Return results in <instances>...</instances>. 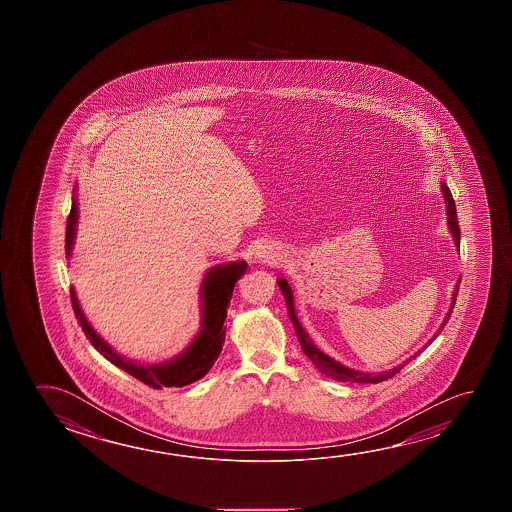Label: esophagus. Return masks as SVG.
I'll list each match as a JSON object with an SVG mask.
<instances>
[{"label":"esophagus","instance_id":"1","mask_svg":"<svg viewBox=\"0 0 512 512\" xmlns=\"http://www.w3.org/2000/svg\"><path fill=\"white\" fill-rule=\"evenodd\" d=\"M257 257H259L262 262H273V260L278 259V253L273 252L271 248H260L259 253H257Z\"/></svg>","mask_w":512,"mask_h":512}]
</instances>
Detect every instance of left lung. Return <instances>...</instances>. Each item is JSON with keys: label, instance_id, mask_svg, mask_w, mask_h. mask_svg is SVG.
<instances>
[{"label": "left lung", "instance_id": "left-lung-1", "mask_svg": "<svg viewBox=\"0 0 512 512\" xmlns=\"http://www.w3.org/2000/svg\"><path fill=\"white\" fill-rule=\"evenodd\" d=\"M443 193L444 200L448 203V227L452 230L453 239H455V244L459 246L461 244V228H459V219H457V209H455V202H453L452 193H450V189H448V185L443 184ZM278 287H280V291L284 294L285 303H287V310H289V318L293 321L294 330H296V336H298V341L302 344V350L307 357H309L310 362L316 366V368L323 373V375H327V377L334 378V380H339V382H357V384H378V382H384L387 378L393 377L396 375L400 369L407 364H400L398 368L391 369V371H382V373H362V371H355V369L346 368L343 364H339V362L334 361V359H330L328 355H325L323 352H319L318 348L312 344L310 341V337L307 336V332L303 330L302 325H300V321L296 318V312H294V303H293V293H291V287L287 284V280L285 278H277ZM459 284H461V280H459ZM459 287V285H457ZM457 293H459V289H455V293H453V303L452 307H450V312L446 314V318L443 321V327L439 328V332L443 330L444 325L448 323V319L452 316L453 305H455V300H457ZM437 332V334H439Z\"/></svg>", "mask_w": 512, "mask_h": 512}]
</instances>
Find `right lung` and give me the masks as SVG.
Returning <instances> with one entry per match:
<instances>
[{
	"instance_id": "1",
	"label": "right lung",
	"mask_w": 512,
	"mask_h": 512,
	"mask_svg": "<svg viewBox=\"0 0 512 512\" xmlns=\"http://www.w3.org/2000/svg\"><path fill=\"white\" fill-rule=\"evenodd\" d=\"M75 225L76 203H73L68 216V225H66V250L68 253H71V246L75 239ZM246 268H248V264L244 260H239V262H230V264L210 269L207 277L203 278L202 285V330L182 355H178L176 359L166 362V364L144 366V364H137V362L121 357L91 328L89 321L85 319L84 312L78 305L73 289H71V303H73L78 325L82 327L85 336L91 341L94 348L107 361L153 389L184 387L205 377L207 371L212 368V364L218 359L223 343H225V332H227L225 318H227L228 303L232 300L237 280L243 277Z\"/></svg>"
}]
</instances>
